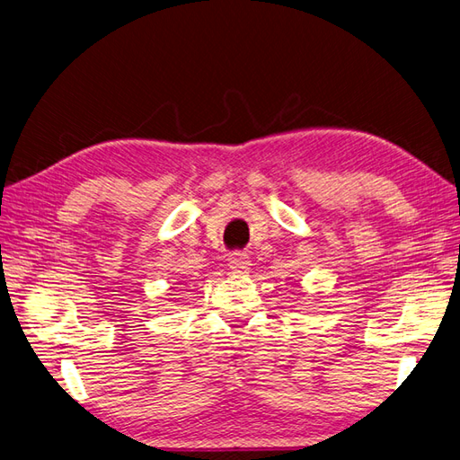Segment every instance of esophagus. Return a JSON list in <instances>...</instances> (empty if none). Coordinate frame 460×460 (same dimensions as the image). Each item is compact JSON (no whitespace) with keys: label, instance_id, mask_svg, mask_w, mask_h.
I'll return each instance as SVG.
<instances>
[{"label":"esophagus","instance_id":"obj_1","mask_svg":"<svg viewBox=\"0 0 460 460\" xmlns=\"http://www.w3.org/2000/svg\"><path fill=\"white\" fill-rule=\"evenodd\" d=\"M229 268L233 272H246L251 268V256L246 252H233L229 256Z\"/></svg>","mask_w":460,"mask_h":460}]
</instances>
